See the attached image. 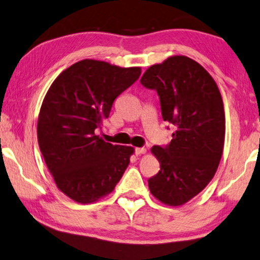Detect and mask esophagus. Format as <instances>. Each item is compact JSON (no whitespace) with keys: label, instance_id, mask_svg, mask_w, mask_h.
<instances>
[{"label":"esophagus","instance_id":"esophagus-1","mask_svg":"<svg viewBox=\"0 0 260 260\" xmlns=\"http://www.w3.org/2000/svg\"><path fill=\"white\" fill-rule=\"evenodd\" d=\"M146 151H147L146 148H135V155H137V156L145 154Z\"/></svg>","mask_w":260,"mask_h":260}]
</instances>
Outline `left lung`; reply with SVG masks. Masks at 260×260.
Returning a JSON list of instances; mask_svg holds the SVG:
<instances>
[{
	"mask_svg": "<svg viewBox=\"0 0 260 260\" xmlns=\"http://www.w3.org/2000/svg\"><path fill=\"white\" fill-rule=\"evenodd\" d=\"M141 83L157 91L163 120L176 127L167 147L151 148L160 170L148 185L160 203L182 206L207 186L219 168L225 134L223 101L209 73L184 55L150 66Z\"/></svg>",
	"mask_w": 260,
	"mask_h": 260,
	"instance_id": "left-lung-1",
	"label": "left lung"
}]
</instances>
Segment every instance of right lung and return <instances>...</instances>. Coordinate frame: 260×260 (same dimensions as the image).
I'll use <instances>...</instances> for the list:
<instances>
[{"mask_svg":"<svg viewBox=\"0 0 260 260\" xmlns=\"http://www.w3.org/2000/svg\"><path fill=\"white\" fill-rule=\"evenodd\" d=\"M140 75V67L84 59L49 86L38 117V143L57 188L76 203L110 194L128 167L134 148L105 142L94 131Z\"/></svg>","mask_w":260,"mask_h":260,"instance_id":"right-lung-1","label":"right lung"}]
</instances>
